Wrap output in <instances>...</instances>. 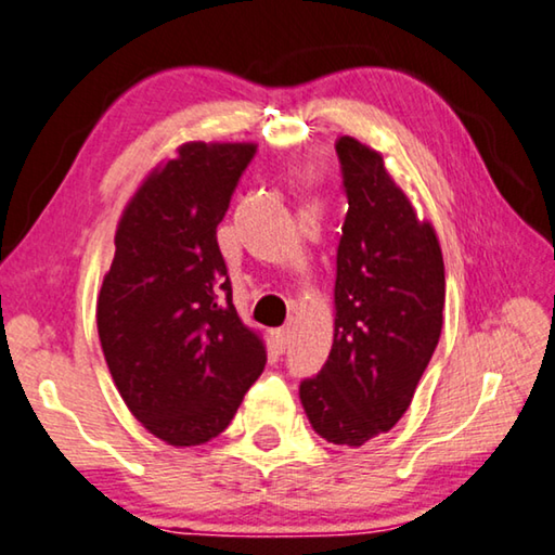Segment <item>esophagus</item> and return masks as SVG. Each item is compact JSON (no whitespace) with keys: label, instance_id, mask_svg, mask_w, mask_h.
Listing matches in <instances>:
<instances>
[{"label":"esophagus","instance_id":"1","mask_svg":"<svg viewBox=\"0 0 555 555\" xmlns=\"http://www.w3.org/2000/svg\"><path fill=\"white\" fill-rule=\"evenodd\" d=\"M288 343H292V331L288 328H279L274 331V346H276V353H284L288 348Z\"/></svg>","mask_w":555,"mask_h":555}]
</instances>
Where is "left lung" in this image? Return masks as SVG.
I'll use <instances>...</instances> for the list:
<instances>
[{
  "mask_svg": "<svg viewBox=\"0 0 555 555\" xmlns=\"http://www.w3.org/2000/svg\"><path fill=\"white\" fill-rule=\"evenodd\" d=\"M348 215L336 257L333 346L298 395L315 435L360 447L410 408L433 358L444 309V261L435 227L420 219L383 155L336 143Z\"/></svg>",
  "mask_w": 555,
  "mask_h": 555,
  "instance_id": "left-lung-1",
  "label": "left lung"
}]
</instances>
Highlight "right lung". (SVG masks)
<instances>
[{"mask_svg":"<svg viewBox=\"0 0 555 555\" xmlns=\"http://www.w3.org/2000/svg\"><path fill=\"white\" fill-rule=\"evenodd\" d=\"M254 143H184L128 199L95 321L122 402L147 433L195 447L224 433L267 365L232 304L217 224Z\"/></svg>","mask_w":555,"mask_h":555,"instance_id":"1","label":"right lung"}]
</instances>
